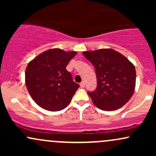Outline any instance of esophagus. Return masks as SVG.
Wrapping results in <instances>:
<instances>
[{"label":"esophagus","instance_id":"esophagus-1","mask_svg":"<svg viewBox=\"0 0 156 156\" xmlns=\"http://www.w3.org/2000/svg\"><path fill=\"white\" fill-rule=\"evenodd\" d=\"M80 87H81V88H83V87H85V83H84V81H82L81 83H80Z\"/></svg>","mask_w":156,"mask_h":156}]
</instances>
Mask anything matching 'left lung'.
<instances>
[{"mask_svg": "<svg viewBox=\"0 0 156 156\" xmlns=\"http://www.w3.org/2000/svg\"><path fill=\"white\" fill-rule=\"evenodd\" d=\"M95 69L98 87L88 94L103 111H114L126 104L136 86L135 67L126 57L110 48L82 53Z\"/></svg>", "mask_w": 156, "mask_h": 156, "instance_id": "1", "label": "left lung"}]
</instances>
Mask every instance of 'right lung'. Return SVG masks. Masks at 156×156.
I'll return each instance as SVG.
<instances>
[{
	"instance_id": "right-lung-1",
	"label": "right lung",
	"mask_w": 156,
	"mask_h": 156,
	"mask_svg": "<svg viewBox=\"0 0 156 156\" xmlns=\"http://www.w3.org/2000/svg\"><path fill=\"white\" fill-rule=\"evenodd\" d=\"M77 52L53 48L43 52L28 63L26 85L32 99L42 108L57 112L65 108L79 85L66 69Z\"/></svg>"
}]
</instances>
